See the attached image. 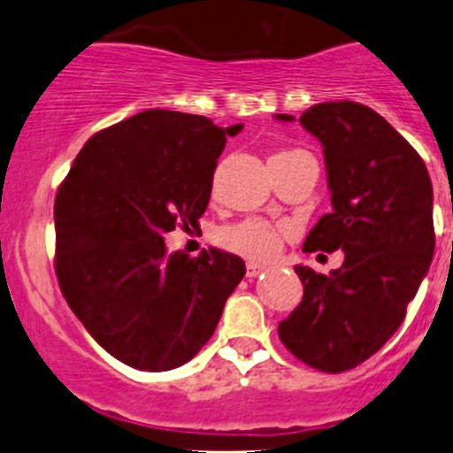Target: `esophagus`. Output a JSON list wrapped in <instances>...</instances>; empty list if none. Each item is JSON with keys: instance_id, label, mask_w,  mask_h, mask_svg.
Returning <instances> with one entry per match:
<instances>
[{"instance_id": "obj_1", "label": "esophagus", "mask_w": 453, "mask_h": 453, "mask_svg": "<svg viewBox=\"0 0 453 453\" xmlns=\"http://www.w3.org/2000/svg\"><path fill=\"white\" fill-rule=\"evenodd\" d=\"M260 272H265V267H263V265L248 263V272H245V273H248V278H256V276H258Z\"/></svg>"}]
</instances>
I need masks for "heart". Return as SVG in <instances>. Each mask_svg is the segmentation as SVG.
Here are the masks:
<instances>
[{"label":"heart","mask_w":453,"mask_h":453,"mask_svg":"<svg viewBox=\"0 0 453 453\" xmlns=\"http://www.w3.org/2000/svg\"><path fill=\"white\" fill-rule=\"evenodd\" d=\"M289 153V150H285ZM282 155V153H278ZM282 230L267 221H243L221 232V243L252 260H272L282 248Z\"/></svg>","instance_id":"obj_1"}]
</instances>
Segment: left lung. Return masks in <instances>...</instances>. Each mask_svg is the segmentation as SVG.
<instances>
[{
	"instance_id": "1",
	"label": "left lung",
	"mask_w": 453,
	"mask_h": 453,
	"mask_svg": "<svg viewBox=\"0 0 453 453\" xmlns=\"http://www.w3.org/2000/svg\"><path fill=\"white\" fill-rule=\"evenodd\" d=\"M300 125L322 142L333 203L303 250H342L344 263L328 276L296 265L304 296L278 335L300 362L344 372L395 335L432 265V181L421 155L366 104H313Z\"/></svg>"
}]
</instances>
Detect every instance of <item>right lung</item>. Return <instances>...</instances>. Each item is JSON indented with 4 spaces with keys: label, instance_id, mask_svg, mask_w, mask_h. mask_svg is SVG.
I'll return each mask as SVG.
<instances>
[{
    "label": "right lung",
    "instance_id": "obj_1",
    "mask_svg": "<svg viewBox=\"0 0 453 453\" xmlns=\"http://www.w3.org/2000/svg\"><path fill=\"white\" fill-rule=\"evenodd\" d=\"M193 113L149 109L85 142L54 201L58 287L122 364L171 370L212 337L245 263L221 250L166 254L164 234L199 226L227 135Z\"/></svg>",
    "mask_w": 453,
    "mask_h": 453
}]
</instances>
